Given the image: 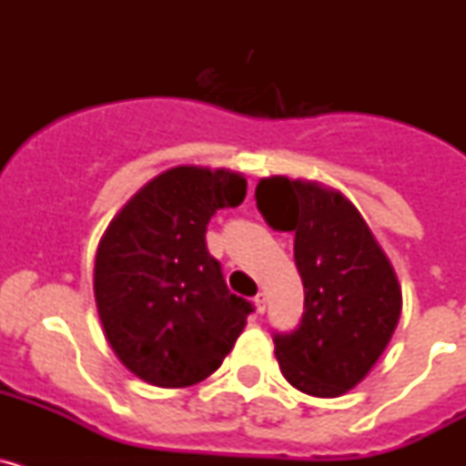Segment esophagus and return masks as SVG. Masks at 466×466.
<instances>
[{"label":"esophagus","instance_id":"1","mask_svg":"<svg viewBox=\"0 0 466 466\" xmlns=\"http://www.w3.org/2000/svg\"><path fill=\"white\" fill-rule=\"evenodd\" d=\"M266 300L268 299H266V294H263V291L261 294H257V299H254V306H257L258 315H263V312H266Z\"/></svg>","mask_w":466,"mask_h":466}]
</instances>
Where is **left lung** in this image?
Here are the masks:
<instances>
[{
  "label": "left lung",
  "mask_w": 466,
  "mask_h": 466,
  "mask_svg": "<svg viewBox=\"0 0 466 466\" xmlns=\"http://www.w3.org/2000/svg\"><path fill=\"white\" fill-rule=\"evenodd\" d=\"M257 208L275 230H294L303 317L275 333L282 376L312 397H340L364 380L401 315V287L360 209L317 182L266 177Z\"/></svg>",
  "instance_id": "obj_1"
}]
</instances>
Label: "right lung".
<instances>
[{"instance_id": "1", "label": "right lung", "mask_w": 466, "mask_h": 466, "mask_svg": "<svg viewBox=\"0 0 466 466\" xmlns=\"http://www.w3.org/2000/svg\"><path fill=\"white\" fill-rule=\"evenodd\" d=\"M247 179L179 166L154 177L111 219L95 257V303L111 350L156 387L212 376L254 306L230 294L205 233L245 200Z\"/></svg>"}]
</instances>
